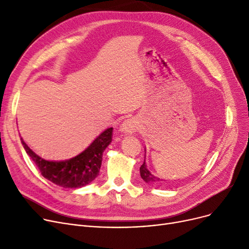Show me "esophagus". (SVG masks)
Returning a JSON list of instances; mask_svg holds the SVG:
<instances>
[{
    "label": "esophagus",
    "mask_w": 249,
    "mask_h": 249,
    "mask_svg": "<svg viewBox=\"0 0 249 249\" xmlns=\"http://www.w3.org/2000/svg\"><path fill=\"white\" fill-rule=\"evenodd\" d=\"M138 128V122L135 118H128V119L124 120L122 124L119 127V131L125 135H130L136 132Z\"/></svg>",
    "instance_id": "obj_1"
}]
</instances>
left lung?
<instances>
[{"label": "left lung", "mask_w": 249, "mask_h": 249, "mask_svg": "<svg viewBox=\"0 0 249 249\" xmlns=\"http://www.w3.org/2000/svg\"><path fill=\"white\" fill-rule=\"evenodd\" d=\"M145 153H146V149H144ZM145 156L144 155V162H143V164L140 166V176L142 178V179L144 180L145 182H147L148 185H152V186H164V185H167L168 182V179H163L161 178H159L154 176L153 174L150 173L149 169L147 168V165L145 163Z\"/></svg>", "instance_id": "1"}]
</instances>
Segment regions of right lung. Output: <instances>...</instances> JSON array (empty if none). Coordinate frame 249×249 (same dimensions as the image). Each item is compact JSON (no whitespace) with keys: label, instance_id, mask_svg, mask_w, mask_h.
<instances>
[{"label":"right lung","instance_id":"right-lung-1","mask_svg":"<svg viewBox=\"0 0 249 249\" xmlns=\"http://www.w3.org/2000/svg\"><path fill=\"white\" fill-rule=\"evenodd\" d=\"M112 137L113 127L107 128L84 150L67 160L48 159L34 152L22 138L21 142L46 179L65 189H75L89 185L99 176L103 152L112 142Z\"/></svg>","mask_w":249,"mask_h":249}]
</instances>
